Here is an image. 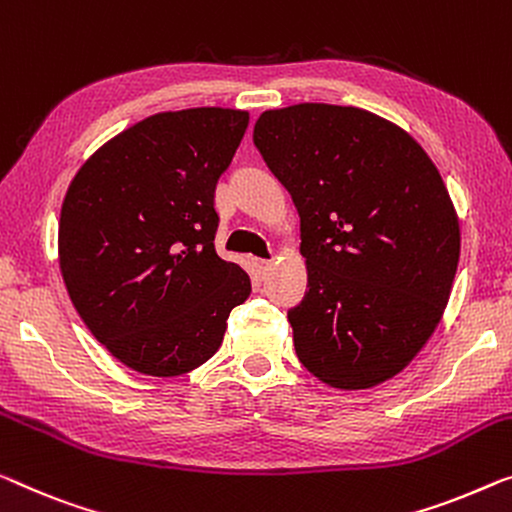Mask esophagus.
Listing matches in <instances>:
<instances>
[{"mask_svg":"<svg viewBox=\"0 0 512 512\" xmlns=\"http://www.w3.org/2000/svg\"><path fill=\"white\" fill-rule=\"evenodd\" d=\"M255 269H257L259 276H266V273H269V271L273 269V262H269V259H257Z\"/></svg>","mask_w":512,"mask_h":512,"instance_id":"esophagus-1","label":"esophagus"}]
</instances>
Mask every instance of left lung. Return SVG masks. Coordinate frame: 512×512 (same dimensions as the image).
<instances>
[{"instance_id":"8db88e82","label":"left lung","mask_w":512,"mask_h":512,"mask_svg":"<svg viewBox=\"0 0 512 512\" xmlns=\"http://www.w3.org/2000/svg\"><path fill=\"white\" fill-rule=\"evenodd\" d=\"M255 144L301 216L308 289L289 310L303 368L365 391L432 338L460 262V220L437 165L404 128L352 105L266 110Z\"/></svg>"}]
</instances>
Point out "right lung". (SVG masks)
Masks as SVG:
<instances>
[{
	"mask_svg": "<svg viewBox=\"0 0 512 512\" xmlns=\"http://www.w3.org/2000/svg\"><path fill=\"white\" fill-rule=\"evenodd\" d=\"M248 121L232 108L151 114L68 183L57 236L66 292L91 335L140 375L207 363L250 296L248 273L213 246V193Z\"/></svg>",
	"mask_w": 512,
	"mask_h": 512,
	"instance_id": "obj_1",
	"label": "right lung"
}]
</instances>
